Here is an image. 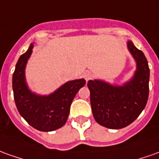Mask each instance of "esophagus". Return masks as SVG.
Instances as JSON below:
<instances>
[{
    "mask_svg": "<svg viewBox=\"0 0 159 159\" xmlns=\"http://www.w3.org/2000/svg\"><path fill=\"white\" fill-rule=\"evenodd\" d=\"M92 77H93V73H91V72H86V73H84V78H85V80H86V81H88Z\"/></svg>",
    "mask_w": 159,
    "mask_h": 159,
    "instance_id": "obj_1",
    "label": "esophagus"
}]
</instances>
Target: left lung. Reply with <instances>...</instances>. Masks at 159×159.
Masks as SVG:
<instances>
[{
    "label": "left lung",
    "mask_w": 159,
    "mask_h": 159,
    "mask_svg": "<svg viewBox=\"0 0 159 159\" xmlns=\"http://www.w3.org/2000/svg\"><path fill=\"white\" fill-rule=\"evenodd\" d=\"M127 48L137 64L131 80L123 86H113L99 80L87 83L94 119L110 129H121L132 124L148 100L150 69L147 60L132 41H128Z\"/></svg>",
    "instance_id": "obj_1"
}]
</instances>
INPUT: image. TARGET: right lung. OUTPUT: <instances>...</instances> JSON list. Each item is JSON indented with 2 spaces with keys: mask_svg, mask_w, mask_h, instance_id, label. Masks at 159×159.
I'll return each instance as SVG.
<instances>
[{
  "mask_svg": "<svg viewBox=\"0 0 159 159\" xmlns=\"http://www.w3.org/2000/svg\"><path fill=\"white\" fill-rule=\"evenodd\" d=\"M32 43L20 57L13 74V91L16 107L20 116L31 126L41 132H52L66 122L70 107L79 90L85 86L84 79L71 80L49 95H39L29 90L25 68L33 52Z\"/></svg>",
  "mask_w": 159,
  "mask_h": 159,
  "instance_id": "1",
  "label": "right lung"
}]
</instances>
